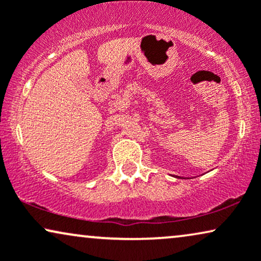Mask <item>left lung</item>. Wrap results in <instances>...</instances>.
<instances>
[{"label":"left lung","mask_w":261,"mask_h":261,"mask_svg":"<svg viewBox=\"0 0 261 261\" xmlns=\"http://www.w3.org/2000/svg\"><path fill=\"white\" fill-rule=\"evenodd\" d=\"M176 177H177V176H176Z\"/></svg>","instance_id":"left-lung-1"}]
</instances>
